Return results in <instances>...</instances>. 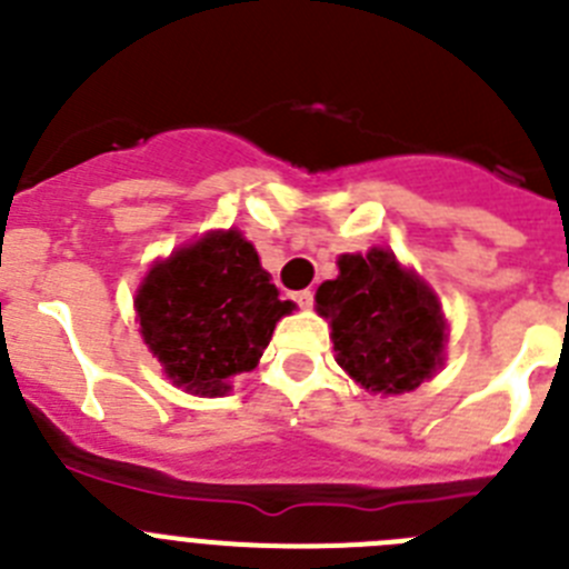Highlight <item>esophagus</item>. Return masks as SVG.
Wrapping results in <instances>:
<instances>
[{
    "instance_id": "obj_1",
    "label": "esophagus",
    "mask_w": 569,
    "mask_h": 569,
    "mask_svg": "<svg viewBox=\"0 0 569 569\" xmlns=\"http://www.w3.org/2000/svg\"><path fill=\"white\" fill-rule=\"evenodd\" d=\"M296 299V305H299V308H313V290H299V293L293 296Z\"/></svg>"
}]
</instances>
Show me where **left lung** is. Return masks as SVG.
<instances>
[{
  "mask_svg": "<svg viewBox=\"0 0 569 569\" xmlns=\"http://www.w3.org/2000/svg\"><path fill=\"white\" fill-rule=\"evenodd\" d=\"M336 361L370 393H410L445 361L439 296L390 250L339 256V276L316 290Z\"/></svg>",
  "mask_w": 569,
  "mask_h": 569,
  "instance_id": "8db88e82",
  "label": "left lung"
}]
</instances>
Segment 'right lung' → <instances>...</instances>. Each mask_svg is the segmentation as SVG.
Segmentation results:
<instances>
[{"label": "right lung", "mask_w": 569, "mask_h": 569, "mask_svg": "<svg viewBox=\"0 0 569 569\" xmlns=\"http://www.w3.org/2000/svg\"><path fill=\"white\" fill-rule=\"evenodd\" d=\"M133 305L150 353L193 396L228 393L230 376L259 365L276 321L296 308L239 230H213L156 261Z\"/></svg>", "instance_id": "1"}]
</instances>
